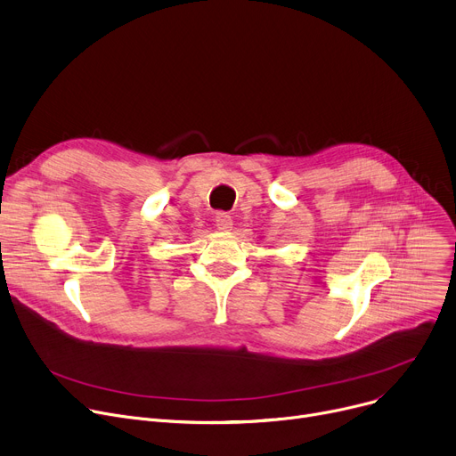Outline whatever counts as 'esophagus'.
<instances>
[{
	"label": "esophagus",
	"instance_id": "34e87169",
	"mask_svg": "<svg viewBox=\"0 0 456 456\" xmlns=\"http://www.w3.org/2000/svg\"><path fill=\"white\" fill-rule=\"evenodd\" d=\"M216 226H217L221 232H228V230H232L233 221H232V217L228 216V213L219 211L217 216H216Z\"/></svg>",
	"mask_w": 456,
	"mask_h": 456
}]
</instances>
